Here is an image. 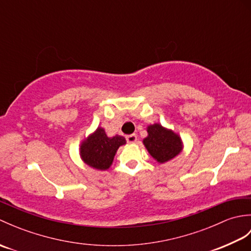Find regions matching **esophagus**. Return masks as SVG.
Masks as SVG:
<instances>
[{
	"label": "esophagus",
	"mask_w": 251,
	"mask_h": 251,
	"mask_svg": "<svg viewBox=\"0 0 251 251\" xmlns=\"http://www.w3.org/2000/svg\"><path fill=\"white\" fill-rule=\"evenodd\" d=\"M126 140L128 143H135L137 141V135L132 134V135H128L126 136Z\"/></svg>",
	"instance_id": "esophagus-1"
}]
</instances>
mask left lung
Instances as JSON below:
<instances>
[{
  "label": "left lung",
  "mask_w": 251,
  "mask_h": 251,
  "mask_svg": "<svg viewBox=\"0 0 251 251\" xmlns=\"http://www.w3.org/2000/svg\"><path fill=\"white\" fill-rule=\"evenodd\" d=\"M143 145L151 156L161 164L173 159L182 150L181 138L159 124L148 127V137L143 139Z\"/></svg>",
  "instance_id": "left-lung-1"
}]
</instances>
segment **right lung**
<instances>
[{
  "label": "right lung",
  "mask_w": 251,
  "mask_h": 251,
  "mask_svg": "<svg viewBox=\"0 0 251 251\" xmlns=\"http://www.w3.org/2000/svg\"><path fill=\"white\" fill-rule=\"evenodd\" d=\"M125 143L124 137L116 135L109 138L104 129L98 127L94 134L82 142L79 153L83 161L90 167L106 170L112 165L117 149Z\"/></svg>",
  "instance_id": "add662e5"
}]
</instances>
